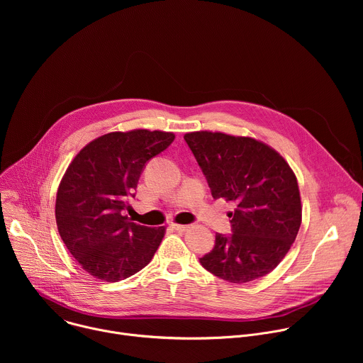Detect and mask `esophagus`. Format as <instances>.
Masks as SVG:
<instances>
[{
  "label": "esophagus",
  "mask_w": 363,
  "mask_h": 363,
  "mask_svg": "<svg viewBox=\"0 0 363 363\" xmlns=\"http://www.w3.org/2000/svg\"><path fill=\"white\" fill-rule=\"evenodd\" d=\"M171 227H172L175 231H181V233H182V231H186L189 225H184V224H172Z\"/></svg>",
  "instance_id": "obj_1"
}]
</instances>
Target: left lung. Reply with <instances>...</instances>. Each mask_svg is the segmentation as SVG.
Returning <instances> with one entry per match:
<instances>
[{
    "instance_id": "8db88e82",
    "label": "left lung",
    "mask_w": 363,
    "mask_h": 363,
    "mask_svg": "<svg viewBox=\"0 0 363 363\" xmlns=\"http://www.w3.org/2000/svg\"><path fill=\"white\" fill-rule=\"evenodd\" d=\"M214 199L237 202L231 233L216 234L201 266L230 283H247L273 272L296 240L301 224L297 179L270 146L252 138L220 132L184 136Z\"/></svg>"
}]
</instances>
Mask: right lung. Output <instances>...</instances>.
<instances>
[{
	"label": "right lung",
	"instance_id": "right-lung-1",
	"mask_svg": "<svg viewBox=\"0 0 363 363\" xmlns=\"http://www.w3.org/2000/svg\"><path fill=\"white\" fill-rule=\"evenodd\" d=\"M174 139L161 130L112 132L86 145L67 168L56 198L57 228L93 277L125 280L147 266L158 250L165 228L139 225L123 214L145 165Z\"/></svg>",
	"mask_w": 363,
	"mask_h": 363
}]
</instances>
